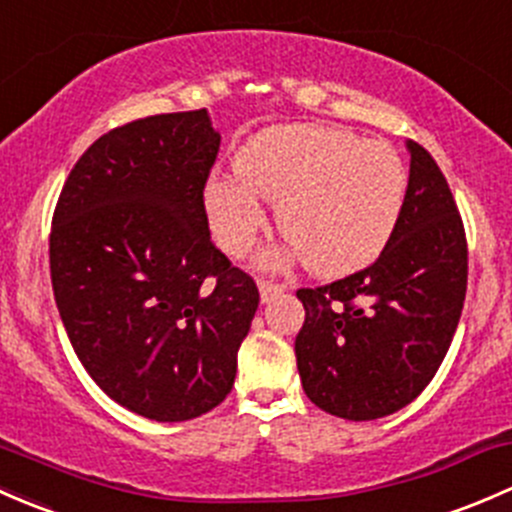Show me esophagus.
Instances as JSON below:
<instances>
[{"mask_svg": "<svg viewBox=\"0 0 512 512\" xmlns=\"http://www.w3.org/2000/svg\"><path fill=\"white\" fill-rule=\"evenodd\" d=\"M258 291H261L263 303H271L273 298H278V295L283 293V286L276 281H268V278H261V281H258Z\"/></svg>", "mask_w": 512, "mask_h": 512, "instance_id": "esophagus-1", "label": "esophagus"}]
</instances>
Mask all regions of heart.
<instances>
[{
    "mask_svg": "<svg viewBox=\"0 0 512 512\" xmlns=\"http://www.w3.org/2000/svg\"><path fill=\"white\" fill-rule=\"evenodd\" d=\"M239 175H214L204 202L214 236L229 256H246L278 204V231L318 276L357 271L387 246L404 204L407 175L382 140L320 125H278L236 157Z\"/></svg>",
    "mask_w": 512,
    "mask_h": 512,
    "instance_id": "obj_1",
    "label": "heart"
}]
</instances>
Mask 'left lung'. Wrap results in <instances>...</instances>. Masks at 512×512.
<instances>
[{
    "instance_id": "8db88e82",
    "label": "left lung",
    "mask_w": 512,
    "mask_h": 512,
    "mask_svg": "<svg viewBox=\"0 0 512 512\" xmlns=\"http://www.w3.org/2000/svg\"><path fill=\"white\" fill-rule=\"evenodd\" d=\"M412 152L402 214L374 263L300 288L305 323L295 360L310 402L350 421L394 414L434 379L461 318L468 244L434 157Z\"/></svg>"
}]
</instances>
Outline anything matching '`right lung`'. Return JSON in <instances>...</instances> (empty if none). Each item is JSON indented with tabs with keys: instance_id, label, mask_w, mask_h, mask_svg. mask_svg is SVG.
I'll use <instances>...</instances> for the list:
<instances>
[{
	"instance_id": "1",
	"label": "right lung",
	"mask_w": 512,
	"mask_h": 512,
	"mask_svg": "<svg viewBox=\"0 0 512 512\" xmlns=\"http://www.w3.org/2000/svg\"><path fill=\"white\" fill-rule=\"evenodd\" d=\"M221 135L207 110L133 120L63 182L51 286L93 382L155 421L207 414L234 387L256 281L214 246L204 187Z\"/></svg>"
}]
</instances>
